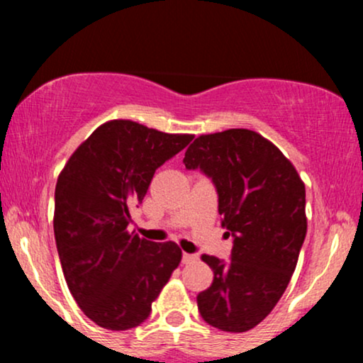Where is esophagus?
<instances>
[{
    "label": "esophagus",
    "mask_w": 363,
    "mask_h": 363,
    "mask_svg": "<svg viewBox=\"0 0 363 363\" xmlns=\"http://www.w3.org/2000/svg\"><path fill=\"white\" fill-rule=\"evenodd\" d=\"M196 261H198V256H196V254H182V262H184V264H194Z\"/></svg>",
    "instance_id": "1"
}]
</instances>
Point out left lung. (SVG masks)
Segmentation results:
<instances>
[{
    "label": "left lung",
    "instance_id": "1",
    "mask_svg": "<svg viewBox=\"0 0 363 363\" xmlns=\"http://www.w3.org/2000/svg\"><path fill=\"white\" fill-rule=\"evenodd\" d=\"M184 164L211 177L225 234L234 237L228 262L201 256L213 283L196 297L198 309L220 331H249L273 311L295 272L307 234L306 184L278 147L251 129L198 136Z\"/></svg>",
    "mask_w": 363,
    "mask_h": 363
}]
</instances>
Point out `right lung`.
I'll return each mask as SVG.
<instances>
[{"instance_id":"right-lung-1","label":"right lung","mask_w":363,"mask_h":363,"mask_svg":"<svg viewBox=\"0 0 363 363\" xmlns=\"http://www.w3.org/2000/svg\"><path fill=\"white\" fill-rule=\"evenodd\" d=\"M193 135H170L129 119L107 121L73 152L56 182L54 237L65 280L97 326L126 331L143 323L182 259L176 242L128 230L155 170Z\"/></svg>"}]
</instances>
